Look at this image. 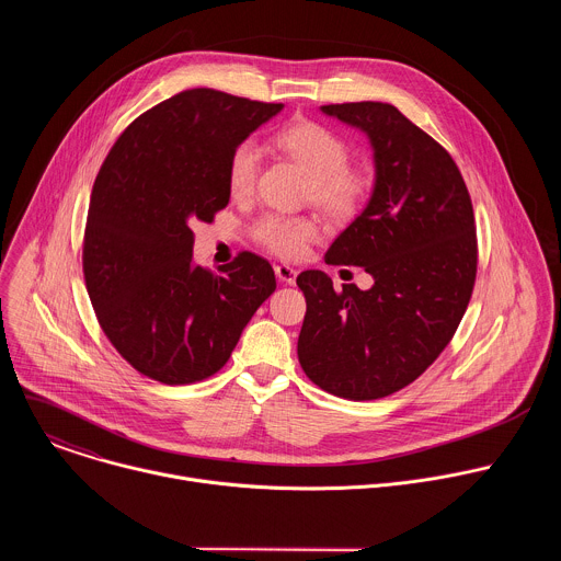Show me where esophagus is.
<instances>
[{
	"mask_svg": "<svg viewBox=\"0 0 561 561\" xmlns=\"http://www.w3.org/2000/svg\"><path fill=\"white\" fill-rule=\"evenodd\" d=\"M275 275L279 277L282 284H295V277H297V271L290 268L288 264H277L275 266Z\"/></svg>",
	"mask_w": 561,
	"mask_h": 561,
	"instance_id": "obj_1",
	"label": "esophagus"
}]
</instances>
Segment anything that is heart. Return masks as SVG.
<instances>
[{
    "label": "heart",
    "mask_w": 561,
    "mask_h": 561,
    "mask_svg": "<svg viewBox=\"0 0 561 561\" xmlns=\"http://www.w3.org/2000/svg\"><path fill=\"white\" fill-rule=\"evenodd\" d=\"M275 144L312 175L310 193L319 208H324L329 215L344 217L359 206L368 180L348 167V146L340 135L317 122H295L275 133ZM260 164L262 150L255 139H244L232 148L226 169L232 195L242 197L253 191ZM253 234L271 253L297 260L319 234V226L310 217L266 213L255 221Z\"/></svg>",
    "instance_id": "heart-1"
}]
</instances>
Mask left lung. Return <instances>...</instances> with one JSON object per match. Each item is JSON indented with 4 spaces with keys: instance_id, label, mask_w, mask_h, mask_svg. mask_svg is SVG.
Instances as JSON below:
<instances>
[{
    "instance_id": "obj_1",
    "label": "left lung",
    "mask_w": 561,
    "mask_h": 561,
    "mask_svg": "<svg viewBox=\"0 0 561 561\" xmlns=\"http://www.w3.org/2000/svg\"><path fill=\"white\" fill-rule=\"evenodd\" d=\"M322 113L364 130L375 159L373 195L324 260L362 266L375 284L335 290L324 271L299 273L297 357L322 390L366 402L415 381L453 340L477 275L474 215L448 150L394 106Z\"/></svg>"
}]
</instances>
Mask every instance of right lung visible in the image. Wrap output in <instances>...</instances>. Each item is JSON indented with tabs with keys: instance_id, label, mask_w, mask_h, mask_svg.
Returning a JSON list of instances; mask_svg holds the SVG:
<instances>
[{
	"instance_id": "add662e5",
	"label": "right lung",
	"mask_w": 561,
	"mask_h": 561,
	"mask_svg": "<svg viewBox=\"0 0 561 561\" xmlns=\"http://www.w3.org/2000/svg\"><path fill=\"white\" fill-rule=\"evenodd\" d=\"M282 108L191 89L139 115L104 159L84 230L87 290L111 344L154 381L215 375L277 286L249 251L217 273L197 266L191 224L226 208L232 148Z\"/></svg>"
}]
</instances>
